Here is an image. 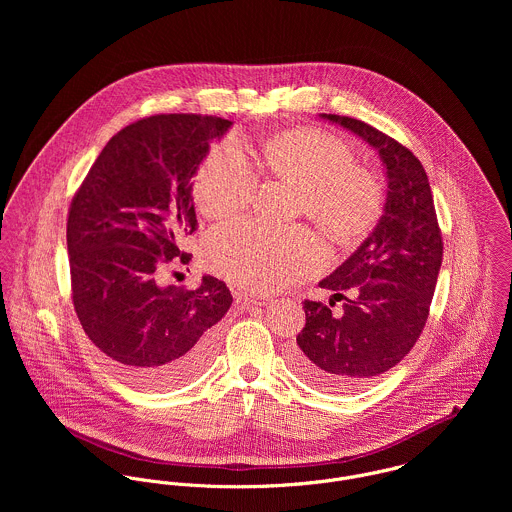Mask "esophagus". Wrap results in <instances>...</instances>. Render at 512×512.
I'll list each match as a JSON object with an SVG mask.
<instances>
[{"label":"esophagus","mask_w":512,"mask_h":512,"mask_svg":"<svg viewBox=\"0 0 512 512\" xmlns=\"http://www.w3.org/2000/svg\"><path fill=\"white\" fill-rule=\"evenodd\" d=\"M242 301L248 305H268L272 299L268 295H244Z\"/></svg>","instance_id":"1"}]
</instances>
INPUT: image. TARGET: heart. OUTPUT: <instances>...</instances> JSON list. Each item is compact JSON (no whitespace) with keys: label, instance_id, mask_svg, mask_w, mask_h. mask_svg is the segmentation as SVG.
Returning a JSON list of instances; mask_svg holds the SVG:
<instances>
[{"label":"heart","instance_id":"obj_1","mask_svg":"<svg viewBox=\"0 0 512 512\" xmlns=\"http://www.w3.org/2000/svg\"><path fill=\"white\" fill-rule=\"evenodd\" d=\"M264 159L276 177L299 187V209L333 240L355 242L378 220L382 189L370 171L355 167L351 147L341 140L319 130H290L266 144ZM254 191L256 175L244 147L224 140L201 163L193 193L205 217L228 219L250 205ZM205 262L236 288L276 292L315 274L325 250L305 226L238 220L209 234Z\"/></svg>","mask_w":512,"mask_h":512}]
</instances>
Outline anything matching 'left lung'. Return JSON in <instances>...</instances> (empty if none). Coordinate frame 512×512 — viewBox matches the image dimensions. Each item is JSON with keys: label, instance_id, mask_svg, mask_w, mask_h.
I'll use <instances>...</instances> for the list:
<instances>
[{"label": "left lung", "instance_id": "left-lung-1", "mask_svg": "<svg viewBox=\"0 0 512 512\" xmlns=\"http://www.w3.org/2000/svg\"><path fill=\"white\" fill-rule=\"evenodd\" d=\"M372 147L382 163V215L361 246L321 288L349 297L343 315L303 301L305 327L290 355L293 370L317 388L353 392L398 365L418 341L436 290L443 244L428 175L420 159L361 120L319 114Z\"/></svg>", "mask_w": 512, "mask_h": 512}]
</instances>
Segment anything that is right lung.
<instances>
[{
    "instance_id": "right-lung-1",
    "label": "right lung",
    "mask_w": 512,
    "mask_h": 512,
    "mask_svg": "<svg viewBox=\"0 0 512 512\" xmlns=\"http://www.w3.org/2000/svg\"><path fill=\"white\" fill-rule=\"evenodd\" d=\"M232 122L159 114L120 130L74 195L67 246L73 301L88 339L128 382L167 390L211 363L226 284L161 286V270L189 254L177 242L197 226L193 177Z\"/></svg>"
}]
</instances>
